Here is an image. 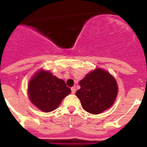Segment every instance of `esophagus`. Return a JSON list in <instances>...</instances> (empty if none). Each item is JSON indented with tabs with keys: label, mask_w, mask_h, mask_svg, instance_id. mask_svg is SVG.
I'll use <instances>...</instances> for the list:
<instances>
[{
	"label": "esophagus",
	"mask_w": 147,
	"mask_h": 147,
	"mask_svg": "<svg viewBox=\"0 0 147 147\" xmlns=\"http://www.w3.org/2000/svg\"><path fill=\"white\" fill-rule=\"evenodd\" d=\"M75 92H76V88H75V87H72V88H71V93H72L73 94H74Z\"/></svg>",
	"instance_id": "34e87169"
}]
</instances>
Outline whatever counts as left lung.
<instances>
[{
	"label": "left lung",
	"mask_w": 147,
	"mask_h": 147,
	"mask_svg": "<svg viewBox=\"0 0 147 147\" xmlns=\"http://www.w3.org/2000/svg\"><path fill=\"white\" fill-rule=\"evenodd\" d=\"M76 92L83 109L92 114H99L115 102L118 93L115 80L107 71L97 68L80 82Z\"/></svg>",
	"instance_id": "8db88e82"
}]
</instances>
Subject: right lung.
<instances>
[{
	"label": "right lung",
	"mask_w": 147,
	"mask_h": 147,
	"mask_svg": "<svg viewBox=\"0 0 147 147\" xmlns=\"http://www.w3.org/2000/svg\"><path fill=\"white\" fill-rule=\"evenodd\" d=\"M28 88L31 102L43 112L57 108L62 100L71 93L65 81L42 70L30 80Z\"/></svg>",
	"instance_id": "obj_1"
}]
</instances>
